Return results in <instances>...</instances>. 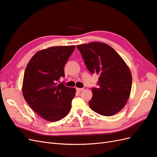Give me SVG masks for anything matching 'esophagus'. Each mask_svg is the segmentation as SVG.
Masks as SVG:
<instances>
[{
  "instance_id": "34e87169",
  "label": "esophagus",
  "mask_w": 157,
  "mask_h": 157,
  "mask_svg": "<svg viewBox=\"0 0 157 157\" xmlns=\"http://www.w3.org/2000/svg\"><path fill=\"white\" fill-rule=\"evenodd\" d=\"M76 90H77V91L78 92H82V90H84V88H76Z\"/></svg>"
}]
</instances>
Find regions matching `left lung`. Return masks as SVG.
<instances>
[{
    "label": "left lung",
    "mask_w": 157,
    "mask_h": 157,
    "mask_svg": "<svg viewBox=\"0 0 157 157\" xmlns=\"http://www.w3.org/2000/svg\"><path fill=\"white\" fill-rule=\"evenodd\" d=\"M77 47L90 72L99 76L98 88H92L90 107L103 116L115 115L130 98L132 77L129 67L112 47L103 42H94Z\"/></svg>",
    "instance_id": "left-lung-1"
}]
</instances>
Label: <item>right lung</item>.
<instances>
[{
	"label": "right lung",
	"mask_w": 157,
	"mask_h": 157,
	"mask_svg": "<svg viewBox=\"0 0 157 157\" xmlns=\"http://www.w3.org/2000/svg\"><path fill=\"white\" fill-rule=\"evenodd\" d=\"M75 46H52L41 50L28 63L22 93L27 103L46 121L56 122L69 113L76 89L58 84L65 77L64 66Z\"/></svg>",
	"instance_id": "obj_1"
}]
</instances>
